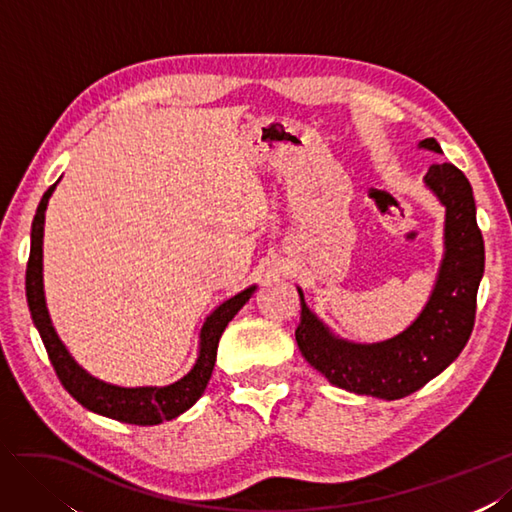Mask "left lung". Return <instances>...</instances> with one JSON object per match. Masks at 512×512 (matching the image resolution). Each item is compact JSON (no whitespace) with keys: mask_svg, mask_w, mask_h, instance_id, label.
I'll list each match as a JSON object with an SVG mask.
<instances>
[{"mask_svg":"<svg viewBox=\"0 0 512 512\" xmlns=\"http://www.w3.org/2000/svg\"><path fill=\"white\" fill-rule=\"evenodd\" d=\"M420 150L442 154L433 137ZM442 203L444 255L427 304L403 332L377 343H354L334 334L300 296L296 341L304 360L332 386L377 399H403L440 375L470 339L476 291L485 272V242L476 225V203L465 175L450 163L431 165L422 178Z\"/></svg>","mask_w":512,"mask_h":512,"instance_id":"left-lung-1","label":"left lung"}]
</instances>
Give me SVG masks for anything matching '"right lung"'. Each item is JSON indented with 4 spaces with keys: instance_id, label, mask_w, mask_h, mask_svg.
Returning <instances> with one entry per match:
<instances>
[{
    "instance_id": "right-lung-1",
    "label": "right lung",
    "mask_w": 512,
    "mask_h": 512,
    "mask_svg": "<svg viewBox=\"0 0 512 512\" xmlns=\"http://www.w3.org/2000/svg\"><path fill=\"white\" fill-rule=\"evenodd\" d=\"M57 184H60V180L42 195L38 203V210L32 223V248H29L25 274V294L29 313H32L34 326L40 334L42 343H45L57 377H60V382L68 390L70 397L79 401L85 410L126 422V425L150 427L160 425V422L165 420L178 418L186 410H191L199 401L201 394L206 392L216 362V349L218 341H221V334L242 306L251 300V296L257 291V285L246 287L240 294L231 296L223 304H218L206 317L199 330V347L193 369L184 377H180L178 382L167 386L135 388L102 382V379L87 373L81 364L70 356L64 341L60 339V334L53 328V321L47 309L45 281H42V238H45V212Z\"/></svg>"
}]
</instances>
